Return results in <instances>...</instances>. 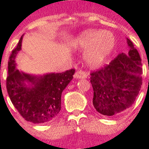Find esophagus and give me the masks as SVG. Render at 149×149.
Returning <instances> with one entry per match:
<instances>
[{"instance_id": "esophagus-1", "label": "esophagus", "mask_w": 149, "mask_h": 149, "mask_svg": "<svg viewBox=\"0 0 149 149\" xmlns=\"http://www.w3.org/2000/svg\"><path fill=\"white\" fill-rule=\"evenodd\" d=\"M87 77V73L85 71H77L74 74V78L76 79H86Z\"/></svg>"}]
</instances>
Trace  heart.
Listing matches in <instances>:
<instances>
[{
    "label": "heart",
    "instance_id": "obj_1",
    "mask_svg": "<svg viewBox=\"0 0 149 149\" xmlns=\"http://www.w3.org/2000/svg\"><path fill=\"white\" fill-rule=\"evenodd\" d=\"M75 46L86 51L85 61L89 67H98L104 63L113 50L115 39L109 32L88 30L77 38Z\"/></svg>",
    "mask_w": 149,
    "mask_h": 149
}]
</instances>
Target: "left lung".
Masks as SVG:
<instances>
[{
  "mask_svg": "<svg viewBox=\"0 0 149 149\" xmlns=\"http://www.w3.org/2000/svg\"><path fill=\"white\" fill-rule=\"evenodd\" d=\"M130 51L120 54L109 64L90 73L94 91L93 105L98 113L112 117L134 103L142 84V60L127 38Z\"/></svg>",
  "mask_w": 149,
  "mask_h": 149,
  "instance_id": "1",
  "label": "left lung"
}]
</instances>
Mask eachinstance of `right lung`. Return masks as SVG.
Instances as JSON below:
<instances>
[{"instance_id": "1", "label": "right lung", "mask_w": 149, "mask_h": 149, "mask_svg": "<svg viewBox=\"0 0 149 149\" xmlns=\"http://www.w3.org/2000/svg\"><path fill=\"white\" fill-rule=\"evenodd\" d=\"M22 37L12 51L8 61L7 90L10 101L19 113L29 122L45 123L57 117L61 109V95L73 78L74 69L61 73L34 77L16 69L15 57L21 50ZM25 81L34 86L27 87Z\"/></svg>"}]
</instances>
